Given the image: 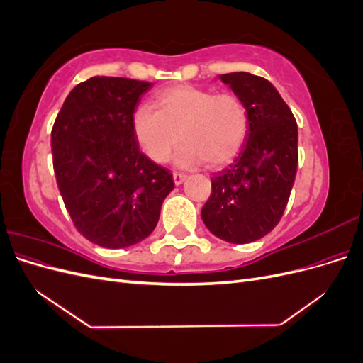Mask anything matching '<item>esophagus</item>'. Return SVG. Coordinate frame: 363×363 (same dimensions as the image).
I'll use <instances>...</instances> for the list:
<instances>
[{"label": "esophagus", "instance_id": "esophagus-1", "mask_svg": "<svg viewBox=\"0 0 363 363\" xmlns=\"http://www.w3.org/2000/svg\"><path fill=\"white\" fill-rule=\"evenodd\" d=\"M172 179H174V183H175V184H182V183L186 180V174L174 172V174H172Z\"/></svg>", "mask_w": 363, "mask_h": 363}]
</instances>
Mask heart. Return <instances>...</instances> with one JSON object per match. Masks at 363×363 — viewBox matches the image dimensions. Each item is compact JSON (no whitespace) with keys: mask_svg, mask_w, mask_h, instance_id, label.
I'll use <instances>...</instances> for the list:
<instances>
[{"mask_svg":"<svg viewBox=\"0 0 363 363\" xmlns=\"http://www.w3.org/2000/svg\"><path fill=\"white\" fill-rule=\"evenodd\" d=\"M155 106L138 107L131 125L142 150L157 163L169 159L179 136L183 140L175 163L184 168L203 162L211 168L223 167L244 145L248 113L236 94L179 84L159 92Z\"/></svg>","mask_w":363,"mask_h":363,"instance_id":"obj_1","label":"heart"}]
</instances>
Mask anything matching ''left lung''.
Listing matches in <instances>:
<instances>
[{
    "label": "left lung",
    "mask_w": 363,
    "mask_h": 363,
    "mask_svg": "<svg viewBox=\"0 0 363 363\" xmlns=\"http://www.w3.org/2000/svg\"><path fill=\"white\" fill-rule=\"evenodd\" d=\"M219 79L244 101L248 133L235 160L212 177L201 218L216 238L248 244L268 235L286 208L298 164V128L267 79L250 72Z\"/></svg>",
    "instance_id": "obj_1"
}]
</instances>
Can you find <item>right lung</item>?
I'll return each instance as SVG.
<instances>
[{
  "label": "right lung",
  "mask_w": 363,
  "mask_h": 363,
  "mask_svg": "<svg viewBox=\"0 0 363 363\" xmlns=\"http://www.w3.org/2000/svg\"><path fill=\"white\" fill-rule=\"evenodd\" d=\"M152 84L92 77L77 84L51 130L52 167L75 228L104 248H125L156 228L172 174L139 150L131 118Z\"/></svg>",
  "instance_id": "right-lung-1"
}]
</instances>
